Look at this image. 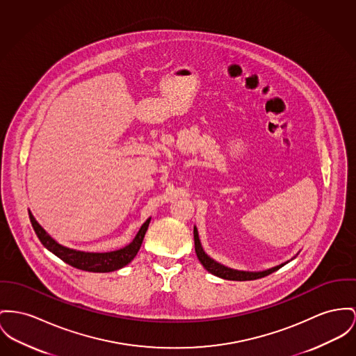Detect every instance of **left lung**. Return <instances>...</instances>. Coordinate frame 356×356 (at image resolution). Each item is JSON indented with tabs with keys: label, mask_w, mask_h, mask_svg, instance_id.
Wrapping results in <instances>:
<instances>
[{
	"label": "left lung",
	"mask_w": 356,
	"mask_h": 356,
	"mask_svg": "<svg viewBox=\"0 0 356 356\" xmlns=\"http://www.w3.org/2000/svg\"><path fill=\"white\" fill-rule=\"evenodd\" d=\"M194 247H195V254H197L198 261H201V264L207 268V271H209L211 274H213V275L218 277V278L228 280V281H254V280H259V278H263V277L277 271L278 268H281L286 263H289V261H284V263H281V264L274 266V267L267 268V270H263V271H243V270H235V268L227 267V266H224V264H221V263L212 259L204 251L201 240H200V236H198V231H197L195 227H194ZM294 258H291V259H294Z\"/></svg>",
	"instance_id": "left-lung-1"
}]
</instances>
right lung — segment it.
Masks as SVG:
<instances>
[{
  "label": "right lung",
  "mask_w": 356,
  "mask_h": 356,
  "mask_svg": "<svg viewBox=\"0 0 356 356\" xmlns=\"http://www.w3.org/2000/svg\"><path fill=\"white\" fill-rule=\"evenodd\" d=\"M29 220H31V224H32L36 235L39 237V240L42 241V244L47 248L49 252L56 255L59 259L66 261L67 264H70L75 268L83 270V271L111 273V271H116L119 268H122L129 261H134V258L136 257L138 251L142 247L143 238H144L147 228L149 225L151 217L148 220H145V222L140 227L135 238L128 245L116 250V251H109V252H86V251H79V250L65 247L48 235L46 229L36 221L33 214L31 213V211H29Z\"/></svg>",
  "instance_id": "obj_1"
}]
</instances>
